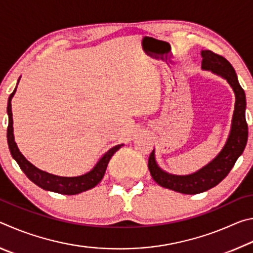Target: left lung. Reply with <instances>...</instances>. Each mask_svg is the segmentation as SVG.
<instances>
[{
    "mask_svg": "<svg viewBox=\"0 0 253 253\" xmlns=\"http://www.w3.org/2000/svg\"><path fill=\"white\" fill-rule=\"evenodd\" d=\"M202 70L211 71L214 75L225 79L233 89L235 96L234 111L231 122V129L228 139L221 152L213 160L196 172L188 175H175L165 172L158 166L155 151L153 149L148 158V169L154 181L162 187L173 190L183 194H198L217 185L241 156L248 140V125L246 122V93L239 84L234 68L225 58L203 50Z\"/></svg>",
    "mask_w": 253,
    "mask_h": 253,
    "instance_id": "left-lung-1",
    "label": "left lung"
}]
</instances>
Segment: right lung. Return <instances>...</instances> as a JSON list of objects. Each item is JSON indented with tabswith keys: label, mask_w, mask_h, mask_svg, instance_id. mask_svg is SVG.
I'll return each mask as SVG.
<instances>
[{
	"label": "right lung",
	"mask_w": 253,
	"mask_h": 253,
	"mask_svg": "<svg viewBox=\"0 0 253 253\" xmlns=\"http://www.w3.org/2000/svg\"><path fill=\"white\" fill-rule=\"evenodd\" d=\"M21 78V77H20ZM18 80V84L20 81ZM18 87V85H16ZM16 87L8 97L7 100V116H8V126H7V144L8 148H10V153L12 157L14 158L15 162L18 163L20 169L23 170V173L27 175L30 181H32L36 185L45 191L55 192L59 194L65 195H75L79 194L81 192H84L90 188L95 187L98 183H99L102 177H104L107 165L110 161L111 156L116 153L119 148L124 146V144L116 145L109 151H107L97 164L85 174L79 175V176H58V175L50 174L44 170H41L36 168L33 164H31L27 158L23 156V154L20 152V149L16 145L14 140V134H13V118H12V106L11 100L13 96L15 95Z\"/></svg>",
	"instance_id": "obj_1"
}]
</instances>
